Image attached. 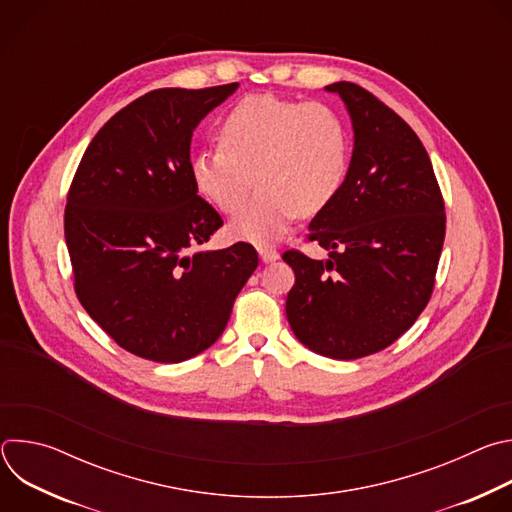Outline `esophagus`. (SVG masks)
<instances>
[{"mask_svg":"<svg viewBox=\"0 0 512 512\" xmlns=\"http://www.w3.org/2000/svg\"><path fill=\"white\" fill-rule=\"evenodd\" d=\"M259 257H261L263 263H271V261L279 259V253L271 247H259Z\"/></svg>","mask_w":512,"mask_h":512,"instance_id":"obj_1","label":"esophagus"}]
</instances>
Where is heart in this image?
I'll use <instances>...</instances> for the list:
<instances>
[{"mask_svg":"<svg viewBox=\"0 0 512 512\" xmlns=\"http://www.w3.org/2000/svg\"><path fill=\"white\" fill-rule=\"evenodd\" d=\"M218 150H200L188 170L194 188L218 210L235 212L239 241L269 245L300 214L332 204L348 174V133L340 117L318 103L251 95L218 125ZM256 180H252V174Z\"/></svg>","mask_w":512,"mask_h":512,"instance_id":"1","label":"heart"}]
</instances>
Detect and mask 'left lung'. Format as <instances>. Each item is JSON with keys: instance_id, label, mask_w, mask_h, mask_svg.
<instances>
[{"instance_id": "obj_1", "label": "left lung", "mask_w": 512, "mask_h": 512, "mask_svg": "<svg viewBox=\"0 0 512 512\" xmlns=\"http://www.w3.org/2000/svg\"><path fill=\"white\" fill-rule=\"evenodd\" d=\"M324 91L342 99L354 148L344 186L308 227L330 257L283 253L296 273L285 314L304 346L354 360L393 344L427 306L446 212L423 143L393 109L354 83Z\"/></svg>"}]
</instances>
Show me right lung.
<instances>
[{
	"label": "right lung",
	"instance_id": "obj_1",
	"mask_svg": "<svg viewBox=\"0 0 512 512\" xmlns=\"http://www.w3.org/2000/svg\"><path fill=\"white\" fill-rule=\"evenodd\" d=\"M237 89H158L135 99L99 129L72 180L64 237L75 291L135 356L182 362L204 352L257 269L249 243L190 253L223 227L190 178L192 133Z\"/></svg>",
	"mask_w": 512,
	"mask_h": 512
}]
</instances>
